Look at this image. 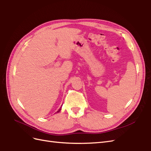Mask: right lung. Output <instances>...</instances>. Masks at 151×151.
Listing matches in <instances>:
<instances>
[{
	"label": "right lung",
	"instance_id": "obj_1",
	"mask_svg": "<svg viewBox=\"0 0 151 151\" xmlns=\"http://www.w3.org/2000/svg\"><path fill=\"white\" fill-rule=\"evenodd\" d=\"M61 107H60V109L57 111V113H59V112L60 111H61Z\"/></svg>",
	"mask_w": 151,
	"mask_h": 151
}]
</instances>
